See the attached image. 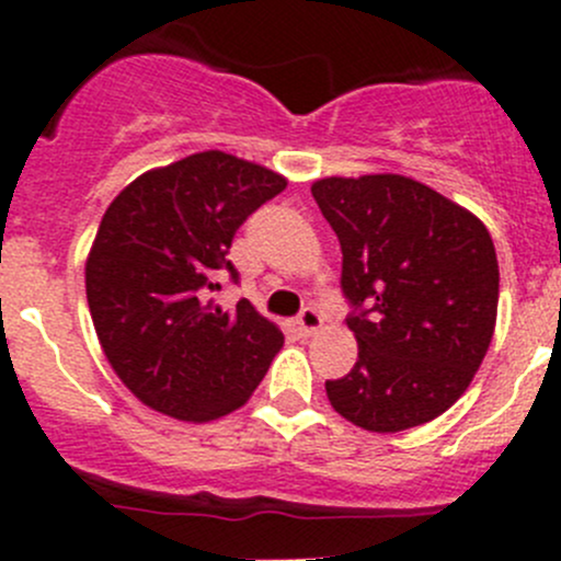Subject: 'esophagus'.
Returning a JSON list of instances; mask_svg holds the SVG:
<instances>
[{
  "mask_svg": "<svg viewBox=\"0 0 561 561\" xmlns=\"http://www.w3.org/2000/svg\"><path fill=\"white\" fill-rule=\"evenodd\" d=\"M296 325H298V331L304 333V336H314V333L322 328V314L317 312V309L307 307L301 314H298Z\"/></svg>",
  "mask_w": 561,
  "mask_h": 561,
  "instance_id": "34e87169",
  "label": "esophagus"
}]
</instances>
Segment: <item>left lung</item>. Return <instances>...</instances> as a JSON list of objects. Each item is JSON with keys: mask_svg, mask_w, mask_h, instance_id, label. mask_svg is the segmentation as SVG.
Returning <instances> with one entry per match:
<instances>
[{"mask_svg": "<svg viewBox=\"0 0 561 561\" xmlns=\"http://www.w3.org/2000/svg\"><path fill=\"white\" fill-rule=\"evenodd\" d=\"M312 195L342 247L358 360L328 380L333 410L377 434L443 415L480 369L496 325L500 265L474 214L396 173L320 179Z\"/></svg>", "mask_w": 561, "mask_h": 561, "instance_id": "1", "label": "left lung"}]
</instances>
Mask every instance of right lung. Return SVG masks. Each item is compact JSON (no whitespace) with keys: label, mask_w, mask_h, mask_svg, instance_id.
<instances>
[{"label":"right lung","mask_w":561,"mask_h":561,"mask_svg":"<svg viewBox=\"0 0 561 561\" xmlns=\"http://www.w3.org/2000/svg\"><path fill=\"white\" fill-rule=\"evenodd\" d=\"M287 186L225 151L154 168L107 206L87 257V301L107 364L146 407L208 423L247 404L279 353V328L249 301L208 298L236 230Z\"/></svg>","instance_id":"add662e5"}]
</instances>
